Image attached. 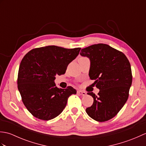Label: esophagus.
I'll return each mask as SVG.
<instances>
[{
  "label": "esophagus",
  "instance_id": "1",
  "mask_svg": "<svg viewBox=\"0 0 146 146\" xmlns=\"http://www.w3.org/2000/svg\"><path fill=\"white\" fill-rule=\"evenodd\" d=\"M77 94L80 95H82V96H85L86 95V93L84 91H82V90H78L77 92Z\"/></svg>",
  "mask_w": 146,
  "mask_h": 146
}]
</instances>
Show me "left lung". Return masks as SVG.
I'll list each match as a JSON object with an SVG mask.
<instances>
[{"instance_id": "8db88e82", "label": "left lung", "mask_w": 146, "mask_h": 146, "mask_svg": "<svg viewBox=\"0 0 146 146\" xmlns=\"http://www.w3.org/2000/svg\"><path fill=\"white\" fill-rule=\"evenodd\" d=\"M80 54L90 61L89 76L100 90L94 104L86 109L92 119L105 122L119 113L129 97L132 82L131 66L123 52L105 44H97L82 49Z\"/></svg>"}]
</instances>
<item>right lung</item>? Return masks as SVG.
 <instances>
[{
  "label": "right lung",
  "mask_w": 146,
  "mask_h": 146,
  "mask_svg": "<svg viewBox=\"0 0 146 146\" xmlns=\"http://www.w3.org/2000/svg\"><path fill=\"white\" fill-rule=\"evenodd\" d=\"M80 49L48 46L33 49L24 56L19 68L17 87L33 116L43 120L54 119L63 111L68 97L76 94L72 86L58 88L54 80L56 75L65 73Z\"/></svg>",
  "instance_id": "1"
}]
</instances>
